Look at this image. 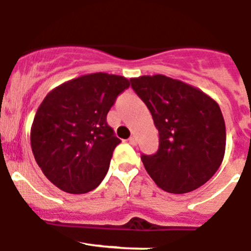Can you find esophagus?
Instances as JSON below:
<instances>
[{"label": "esophagus", "instance_id": "esophagus-1", "mask_svg": "<svg viewBox=\"0 0 251 251\" xmlns=\"http://www.w3.org/2000/svg\"><path fill=\"white\" fill-rule=\"evenodd\" d=\"M128 142H130V145H132V146L136 145V144H137L136 136H134V135H132V136H131L130 139H128Z\"/></svg>", "mask_w": 251, "mask_h": 251}]
</instances>
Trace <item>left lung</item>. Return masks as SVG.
<instances>
[{
  "instance_id": "1",
  "label": "left lung",
  "mask_w": 251,
  "mask_h": 251,
  "mask_svg": "<svg viewBox=\"0 0 251 251\" xmlns=\"http://www.w3.org/2000/svg\"><path fill=\"white\" fill-rule=\"evenodd\" d=\"M159 131V149L141 155L151 179L162 190H195L220 168L226 145L224 117L201 90L164 75L131 78Z\"/></svg>"
}]
</instances>
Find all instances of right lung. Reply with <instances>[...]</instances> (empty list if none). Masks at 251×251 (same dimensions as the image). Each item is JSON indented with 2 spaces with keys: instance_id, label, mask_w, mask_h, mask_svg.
Wrapping results in <instances>:
<instances>
[{
  "instance_id": "1",
  "label": "right lung",
  "mask_w": 251,
  "mask_h": 251,
  "mask_svg": "<svg viewBox=\"0 0 251 251\" xmlns=\"http://www.w3.org/2000/svg\"><path fill=\"white\" fill-rule=\"evenodd\" d=\"M128 86L123 76L96 72L62 83L44 99L31 127V148L58 189L85 194L102 181L121 142L106 116Z\"/></svg>"
}]
</instances>
